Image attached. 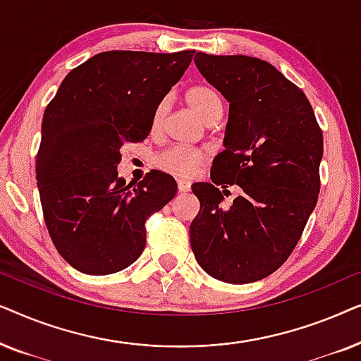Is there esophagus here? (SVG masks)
I'll use <instances>...</instances> for the list:
<instances>
[{
    "label": "esophagus",
    "instance_id": "esophagus-1",
    "mask_svg": "<svg viewBox=\"0 0 361 361\" xmlns=\"http://www.w3.org/2000/svg\"><path fill=\"white\" fill-rule=\"evenodd\" d=\"M177 189H179V192H189L190 190V182L180 179L179 182H177Z\"/></svg>",
    "mask_w": 361,
    "mask_h": 361
}]
</instances>
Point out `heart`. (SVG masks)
<instances>
[{"mask_svg": "<svg viewBox=\"0 0 361 361\" xmlns=\"http://www.w3.org/2000/svg\"><path fill=\"white\" fill-rule=\"evenodd\" d=\"M187 105L194 110L202 121L207 125L219 121L224 115V100L216 88L212 85H195L187 90L185 93ZM167 111V100H161L152 111L151 118V131H159V128L164 121ZM205 159L204 151L192 149V147L184 146H171L156 156V166L161 171L174 177H192L199 169L202 162Z\"/></svg>", "mask_w": 361, "mask_h": 361, "instance_id": "1", "label": "heart"}]
</instances>
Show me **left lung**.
Returning a JSON list of instances; mask_svg holds the SVG:
<instances>
[{"mask_svg": "<svg viewBox=\"0 0 361 361\" xmlns=\"http://www.w3.org/2000/svg\"><path fill=\"white\" fill-rule=\"evenodd\" d=\"M194 62L230 113L212 184L192 185L200 212L190 246L212 278L255 283L284 264L317 204L322 130L304 92L269 62L204 52ZM233 183L242 195L225 209L218 185Z\"/></svg>", "mask_w": 361, "mask_h": 361, "instance_id": "left-lung-1", "label": "left lung"}]
</instances>
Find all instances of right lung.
I'll return each mask as SVG.
<instances>
[{"instance_id":"obj_1","label":"right lung","mask_w":361,"mask_h":361,"mask_svg":"<svg viewBox=\"0 0 361 361\" xmlns=\"http://www.w3.org/2000/svg\"><path fill=\"white\" fill-rule=\"evenodd\" d=\"M195 51H108L63 78L42 118L36 179L44 220L59 255L85 274H113L140 258L146 220L177 194L174 177H118L125 142L151 133L152 111L190 66Z\"/></svg>"}]
</instances>
